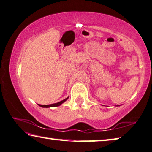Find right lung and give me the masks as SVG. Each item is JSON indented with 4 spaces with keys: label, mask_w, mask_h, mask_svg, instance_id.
<instances>
[{
    "label": "right lung",
    "mask_w": 152,
    "mask_h": 152,
    "mask_svg": "<svg viewBox=\"0 0 152 152\" xmlns=\"http://www.w3.org/2000/svg\"><path fill=\"white\" fill-rule=\"evenodd\" d=\"M67 99H68V97L67 98H66V99H65L64 100H63V101H61V102H58V103H53V104H50V105H40V104H38L39 105V106H40V107H57V106H59V105H60L61 104H62V103H63L64 102H66V101Z\"/></svg>",
    "instance_id": "1"
}]
</instances>
